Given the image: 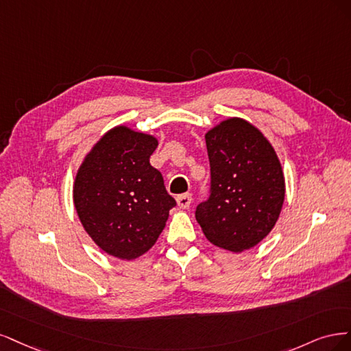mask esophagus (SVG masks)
Segmentation results:
<instances>
[{
    "instance_id": "esophagus-1",
    "label": "esophagus",
    "mask_w": 351,
    "mask_h": 351,
    "mask_svg": "<svg viewBox=\"0 0 351 351\" xmlns=\"http://www.w3.org/2000/svg\"><path fill=\"white\" fill-rule=\"evenodd\" d=\"M176 201H178V206L180 208H188L191 206L192 202V195L189 194V192H186V194H182V195H178L176 197Z\"/></svg>"
}]
</instances>
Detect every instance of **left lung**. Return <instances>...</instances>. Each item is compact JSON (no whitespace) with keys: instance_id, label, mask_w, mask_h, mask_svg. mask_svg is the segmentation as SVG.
I'll return each instance as SVG.
<instances>
[{"instance_id":"1","label":"left lung","mask_w":351,"mask_h":351,"mask_svg":"<svg viewBox=\"0 0 351 351\" xmlns=\"http://www.w3.org/2000/svg\"><path fill=\"white\" fill-rule=\"evenodd\" d=\"M210 195L195 219L207 239L223 250H251L274 228L285 201L278 157L250 122L230 118L206 135Z\"/></svg>"}]
</instances>
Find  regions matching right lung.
Wrapping results in <instances>:
<instances>
[{"mask_svg":"<svg viewBox=\"0 0 351 351\" xmlns=\"http://www.w3.org/2000/svg\"><path fill=\"white\" fill-rule=\"evenodd\" d=\"M157 140L127 127L108 131L77 173L74 206L86 232L106 254L135 259L156 243L176 206L150 165Z\"/></svg>","mask_w":351,"mask_h":351,"instance_id":"right-lung-1","label":"right lung"}]
</instances>
